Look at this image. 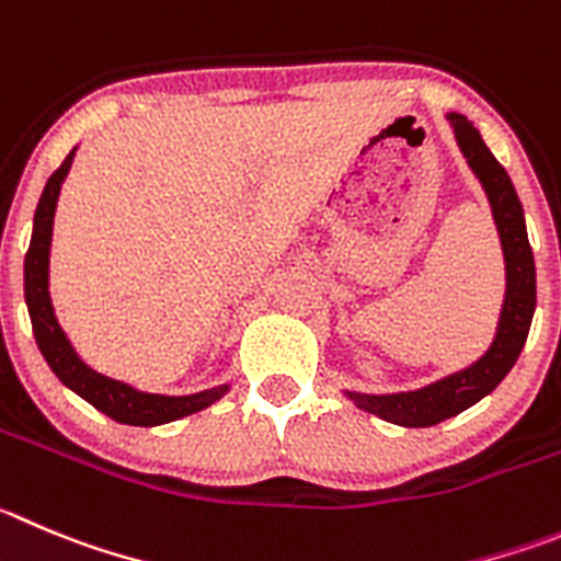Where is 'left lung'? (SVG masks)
Here are the masks:
<instances>
[{
  "label": "left lung",
  "instance_id": "8db88e82",
  "mask_svg": "<svg viewBox=\"0 0 561 561\" xmlns=\"http://www.w3.org/2000/svg\"><path fill=\"white\" fill-rule=\"evenodd\" d=\"M454 129L459 151L468 160V169L484 187V196L493 209V221L499 229L501 254H504V301H501L499 323H495L493 343L486 345L476 363L454 374L434 379L417 390L399 392H357L343 390V396L359 410L381 417L387 423L404 428H426L439 421L459 415L476 401L495 390L520 357L531 329L534 307H537V271L528 245L526 216L517 198L510 174L486 149L479 129L462 113H446Z\"/></svg>",
  "mask_w": 561,
  "mask_h": 561
}]
</instances>
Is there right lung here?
I'll return each instance as SVG.
<instances>
[{
    "label": "right lung",
    "instance_id": "right-lung-1",
    "mask_svg": "<svg viewBox=\"0 0 561 561\" xmlns=\"http://www.w3.org/2000/svg\"><path fill=\"white\" fill-rule=\"evenodd\" d=\"M77 146L68 151L60 169L46 180L44 193L38 198L33 218V238H30L27 256H24V301H27L30 321H33L35 343L44 354L51 374L75 390L80 399L96 407L107 417L127 426H162V423L180 421L193 412L207 410L209 404L221 401L232 385H218L209 390L191 392V396H162V392H146L127 381L110 379L99 374L91 365L82 363L68 334L57 323L55 307L49 296V254H51V229H55V209L60 198V187L66 182L71 162H75Z\"/></svg>",
    "mask_w": 561,
    "mask_h": 561
}]
</instances>
